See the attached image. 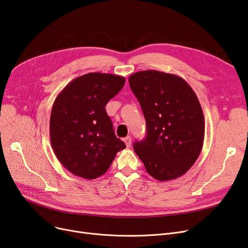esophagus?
<instances>
[{"label":"esophagus","mask_w":248,"mask_h":248,"mask_svg":"<svg viewBox=\"0 0 248 248\" xmlns=\"http://www.w3.org/2000/svg\"><path fill=\"white\" fill-rule=\"evenodd\" d=\"M124 141L125 142V146L127 148H129V147H131V145H132V138L131 137H126V138L124 139Z\"/></svg>","instance_id":"34e87169"}]
</instances>
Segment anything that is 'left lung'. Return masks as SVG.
<instances>
[{
	"instance_id": "obj_1",
	"label": "left lung",
	"mask_w": 248,
	"mask_h": 248,
	"mask_svg": "<svg viewBox=\"0 0 248 248\" xmlns=\"http://www.w3.org/2000/svg\"><path fill=\"white\" fill-rule=\"evenodd\" d=\"M128 82L147 123L134 151L155 180L183 176L203 148L205 121L196 93L183 78L157 70L132 74Z\"/></svg>"
}]
</instances>
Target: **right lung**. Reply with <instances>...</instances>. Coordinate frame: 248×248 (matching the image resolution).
<instances>
[{"label":"right lung","mask_w":248,"mask_h":248,"mask_svg":"<svg viewBox=\"0 0 248 248\" xmlns=\"http://www.w3.org/2000/svg\"><path fill=\"white\" fill-rule=\"evenodd\" d=\"M124 82L123 76L91 72L75 78L57 95L50 115V141L58 161L71 174L96 179L125 148L115 137L106 110Z\"/></svg>","instance_id":"right-lung-1"}]
</instances>
